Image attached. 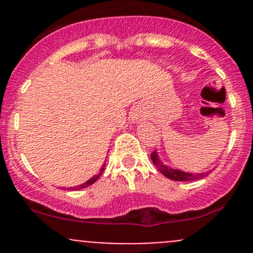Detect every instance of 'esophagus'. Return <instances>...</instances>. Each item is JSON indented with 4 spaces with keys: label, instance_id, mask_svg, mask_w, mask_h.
Instances as JSON below:
<instances>
[{
    "label": "esophagus",
    "instance_id": "esophagus-1",
    "mask_svg": "<svg viewBox=\"0 0 253 253\" xmlns=\"http://www.w3.org/2000/svg\"><path fill=\"white\" fill-rule=\"evenodd\" d=\"M143 117V114L141 111H136L133 114V120H138V119H142Z\"/></svg>",
    "mask_w": 253,
    "mask_h": 253
}]
</instances>
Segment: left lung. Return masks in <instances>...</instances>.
Listing matches in <instances>:
<instances>
[{
  "instance_id": "obj_1",
  "label": "left lung",
  "mask_w": 253,
  "mask_h": 253,
  "mask_svg": "<svg viewBox=\"0 0 253 253\" xmlns=\"http://www.w3.org/2000/svg\"><path fill=\"white\" fill-rule=\"evenodd\" d=\"M150 158H152L153 163L154 165L157 167V169L162 172L163 175L167 176L168 178L170 180H175V181H195V180H200V178L205 177L207 174H191V172H185V171H180V170H176V169H171V168L167 167L165 164H163L160 162V159L158 158L157 152H153L150 154Z\"/></svg>"
}]
</instances>
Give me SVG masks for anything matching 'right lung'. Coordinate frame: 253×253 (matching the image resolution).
I'll use <instances>...</instances> for the list:
<instances>
[{
	"label": "right lung",
	"mask_w": 253,
	"mask_h": 253,
	"mask_svg": "<svg viewBox=\"0 0 253 253\" xmlns=\"http://www.w3.org/2000/svg\"><path fill=\"white\" fill-rule=\"evenodd\" d=\"M104 168H105V167H104ZM104 168H101L100 172H99L98 175L93 176V177H91L90 180H88V181H86V182L82 183V185H79V186H76V187H71V188H72V190H81V188H84V187H86V186H90V185H93V183L95 182V181L98 180L99 177H100V175L103 174V171H104Z\"/></svg>",
	"instance_id": "obj_1"
}]
</instances>
